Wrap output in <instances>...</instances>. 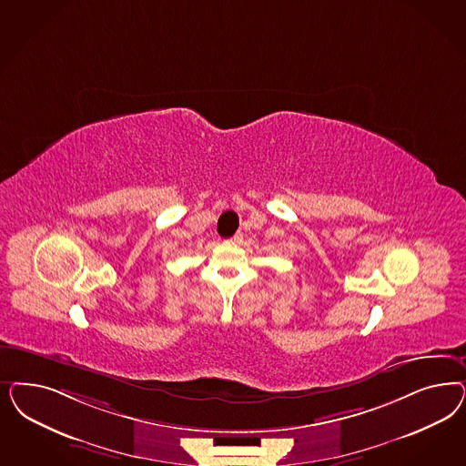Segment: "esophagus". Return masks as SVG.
<instances>
[{"mask_svg": "<svg viewBox=\"0 0 466 466\" xmlns=\"http://www.w3.org/2000/svg\"><path fill=\"white\" fill-rule=\"evenodd\" d=\"M231 241H233V243H238V241H241V233H238V235H235V237L231 238Z\"/></svg>", "mask_w": 466, "mask_h": 466, "instance_id": "34e87169", "label": "esophagus"}]
</instances>
